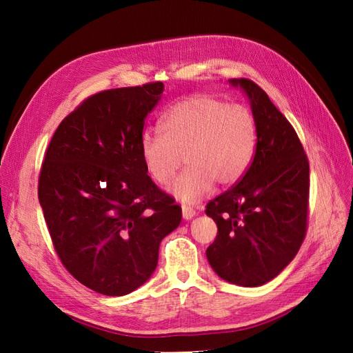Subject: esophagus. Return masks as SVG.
Segmentation results:
<instances>
[{"mask_svg":"<svg viewBox=\"0 0 353 353\" xmlns=\"http://www.w3.org/2000/svg\"><path fill=\"white\" fill-rule=\"evenodd\" d=\"M196 216V210L193 209V208H190V206H183V218L185 219V221H188V219H191V218H194Z\"/></svg>","mask_w":353,"mask_h":353,"instance_id":"obj_1","label":"esophagus"}]
</instances>
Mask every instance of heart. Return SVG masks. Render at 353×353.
<instances>
[{
  "label": "heart",
  "instance_id": "b5f03b06",
  "mask_svg": "<svg viewBox=\"0 0 353 353\" xmlns=\"http://www.w3.org/2000/svg\"><path fill=\"white\" fill-rule=\"evenodd\" d=\"M162 132L141 138V156L148 174L168 185L183 163L172 193L196 203L212 187L231 185L249 169L258 143V123L250 109L228 104L213 95H194L174 104L160 119Z\"/></svg>",
  "mask_w": 353,
  "mask_h": 353
}]
</instances>
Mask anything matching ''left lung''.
I'll use <instances>...</instances> for the list:
<instances>
[{"instance_id":"8db88e82","label":"left lung","mask_w":353,"mask_h":353,"mask_svg":"<svg viewBox=\"0 0 353 353\" xmlns=\"http://www.w3.org/2000/svg\"><path fill=\"white\" fill-rule=\"evenodd\" d=\"M248 95L258 123V143L248 172L208 203L218 225L208 261L222 280L258 287L293 261L307 225L309 163L301 140L259 85L230 79Z\"/></svg>"}]
</instances>
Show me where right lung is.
Wrapping results in <instances>:
<instances>
[{
	"label": "right lung",
	"mask_w": 353,
	"mask_h": 353,
	"mask_svg": "<svg viewBox=\"0 0 353 353\" xmlns=\"http://www.w3.org/2000/svg\"><path fill=\"white\" fill-rule=\"evenodd\" d=\"M162 92L150 82L91 95L61 121L41 166L38 199L59 258L100 294L123 296L150 279L160 241L183 216L141 156Z\"/></svg>",
	"instance_id": "obj_1"
}]
</instances>
